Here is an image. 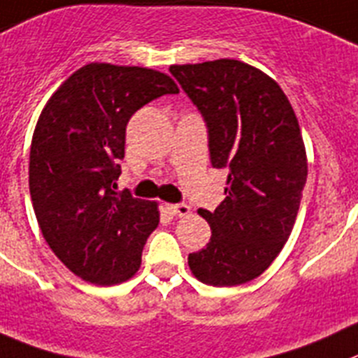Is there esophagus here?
<instances>
[{"label":"esophagus","mask_w":358,"mask_h":358,"mask_svg":"<svg viewBox=\"0 0 358 358\" xmlns=\"http://www.w3.org/2000/svg\"><path fill=\"white\" fill-rule=\"evenodd\" d=\"M166 210L172 216H188L192 213L189 206H186V203H166Z\"/></svg>","instance_id":"obj_1"}]
</instances>
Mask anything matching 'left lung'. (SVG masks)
Masks as SVG:
<instances>
[{"instance_id": "left-lung-1", "label": "left lung", "mask_w": 358, "mask_h": 358, "mask_svg": "<svg viewBox=\"0 0 358 358\" xmlns=\"http://www.w3.org/2000/svg\"><path fill=\"white\" fill-rule=\"evenodd\" d=\"M176 77L202 114L210 165L228 170L224 200L210 213L203 250L188 255L195 278L236 287L258 278L290 237L308 177L301 128L283 90L237 59L173 64Z\"/></svg>"}]
</instances>
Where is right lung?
Here are the masks:
<instances>
[{"mask_svg":"<svg viewBox=\"0 0 358 358\" xmlns=\"http://www.w3.org/2000/svg\"><path fill=\"white\" fill-rule=\"evenodd\" d=\"M177 93L156 70L91 63L40 114L29 151L33 209L54 255L90 283H122L141 267L159 213L130 189L115 192L126 124L149 101Z\"/></svg>","mask_w":358,"mask_h":358,"instance_id":"obj_1","label":"right lung"}]
</instances>
